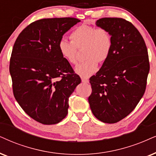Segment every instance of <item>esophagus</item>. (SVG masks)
Instances as JSON below:
<instances>
[{"label": "esophagus", "instance_id": "1", "mask_svg": "<svg viewBox=\"0 0 156 156\" xmlns=\"http://www.w3.org/2000/svg\"><path fill=\"white\" fill-rule=\"evenodd\" d=\"M81 80H82L83 83H88V78H83V77H82V78H81Z\"/></svg>", "mask_w": 156, "mask_h": 156}]
</instances>
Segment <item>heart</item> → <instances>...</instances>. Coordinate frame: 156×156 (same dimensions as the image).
<instances>
[{
    "instance_id": "1",
    "label": "heart",
    "mask_w": 156,
    "mask_h": 156,
    "mask_svg": "<svg viewBox=\"0 0 156 156\" xmlns=\"http://www.w3.org/2000/svg\"><path fill=\"white\" fill-rule=\"evenodd\" d=\"M71 42L61 39L58 43L60 55L70 64L77 62L78 50L83 48V62L78 64L76 72L81 77L88 78L97 71L98 62L104 63L111 54L112 35L106 29L83 24L72 31L70 35Z\"/></svg>"
}]
</instances>
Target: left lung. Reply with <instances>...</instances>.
<instances>
[{
  "label": "left lung",
  "mask_w": 156,
  "mask_h": 156,
  "mask_svg": "<svg viewBox=\"0 0 156 156\" xmlns=\"http://www.w3.org/2000/svg\"><path fill=\"white\" fill-rule=\"evenodd\" d=\"M96 25L112 35L109 58L90 78L88 103L94 115L113 124L129 115L145 91L150 70L145 41L133 23L122 18H102Z\"/></svg>",
  "instance_id": "1"
}]
</instances>
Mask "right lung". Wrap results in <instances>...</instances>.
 <instances>
[{
	"label": "right lung",
	"mask_w": 156,
	"mask_h": 156,
	"mask_svg": "<svg viewBox=\"0 0 156 156\" xmlns=\"http://www.w3.org/2000/svg\"><path fill=\"white\" fill-rule=\"evenodd\" d=\"M76 18L35 21L18 36L10 59L14 97L35 121L55 125L68 114L69 97L81 80L58 50Z\"/></svg>",
	"instance_id": "right-lung-1"
}]
</instances>
